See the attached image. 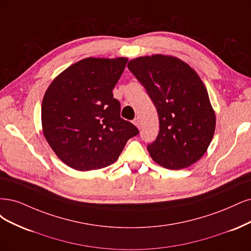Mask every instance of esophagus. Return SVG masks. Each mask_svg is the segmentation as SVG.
I'll list each match as a JSON object with an SVG mask.
<instances>
[{
  "instance_id": "esophagus-1",
  "label": "esophagus",
  "mask_w": 251,
  "mask_h": 251,
  "mask_svg": "<svg viewBox=\"0 0 251 251\" xmlns=\"http://www.w3.org/2000/svg\"><path fill=\"white\" fill-rule=\"evenodd\" d=\"M133 124L137 127V128H141V121H140V119L139 118H135L134 120H133Z\"/></svg>"
}]
</instances>
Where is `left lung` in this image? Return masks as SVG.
I'll return each instance as SVG.
<instances>
[{
  "label": "left lung",
  "instance_id": "obj_1",
  "mask_svg": "<svg viewBox=\"0 0 251 251\" xmlns=\"http://www.w3.org/2000/svg\"><path fill=\"white\" fill-rule=\"evenodd\" d=\"M127 67L157 110L159 131L147 146L152 159L170 170L196 163L211 144L216 126L207 91L197 73L165 55L135 58Z\"/></svg>",
  "mask_w": 251,
  "mask_h": 251
}]
</instances>
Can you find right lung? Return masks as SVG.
Segmentation results:
<instances>
[{
	"label": "right lung",
	"mask_w": 251,
	"mask_h": 251,
	"mask_svg": "<svg viewBox=\"0 0 251 251\" xmlns=\"http://www.w3.org/2000/svg\"><path fill=\"white\" fill-rule=\"evenodd\" d=\"M128 59L85 58L64 70L48 87L42 104L43 131L64 164L79 171L107 167L127 141L139 134L121 118L114 90Z\"/></svg>",
	"instance_id": "1"
}]
</instances>
